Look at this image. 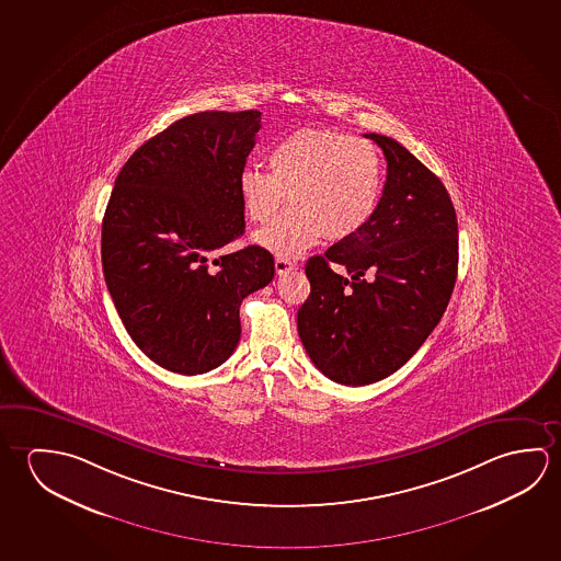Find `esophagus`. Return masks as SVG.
<instances>
[{"mask_svg": "<svg viewBox=\"0 0 561 561\" xmlns=\"http://www.w3.org/2000/svg\"><path fill=\"white\" fill-rule=\"evenodd\" d=\"M291 270H295V264L291 260H287V257H276V274L277 276H284V274H289Z\"/></svg>", "mask_w": 561, "mask_h": 561, "instance_id": "1", "label": "esophagus"}]
</instances>
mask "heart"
<instances>
[{"instance_id": "heart-1", "label": "heart", "mask_w": 561, "mask_h": 561, "mask_svg": "<svg viewBox=\"0 0 561 561\" xmlns=\"http://www.w3.org/2000/svg\"><path fill=\"white\" fill-rule=\"evenodd\" d=\"M270 174L249 165L239 175L242 211L250 222L272 221L285 199L291 207L254 232L260 249L297 257L322 234L344 240L376 215L383 193V160L374 142L329 129L297 130L267 152Z\"/></svg>"}]
</instances>
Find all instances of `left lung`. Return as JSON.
<instances>
[{"label":"left lung","instance_id":"8db88e82","mask_svg":"<svg viewBox=\"0 0 561 561\" xmlns=\"http://www.w3.org/2000/svg\"><path fill=\"white\" fill-rule=\"evenodd\" d=\"M366 137L386 154L381 202L358 234L309 257L311 294L297 312L312 364L352 387L386 379L413 358L440 322L458 276V219L446 187L393 138Z\"/></svg>","mask_w":561,"mask_h":561}]
</instances>
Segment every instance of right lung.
Listing matches in <instances>:
<instances>
[{
	"mask_svg": "<svg viewBox=\"0 0 561 561\" xmlns=\"http://www.w3.org/2000/svg\"><path fill=\"white\" fill-rule=\"evenodd\" d=\"M260 111H202L148 138L121 168L102 225L103 276L130 339L158 366L197 376L240 340L247 295L274 277L260 247L215 257L244 232L239 175Z\"/></svg>",
	"mask_w": 561,
	"mask_h": 561,
	"instance_id": "add662e5",
	"label": "right lung"
}]
</instances>
